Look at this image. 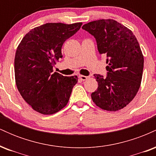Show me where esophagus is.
I'll list each match as a JSON object with an SVG mask.
<instances>
[{"label":"esophagus","instance_id":"34e87169","mask_svg":"<svg viewBox=\"0 0 156 156\" xmlns=\"http://www.w3.org/2000/svg\"><path fill=\"white\" fill-rule=\"evenodd\" d=\"M79 78L81 80H86L88 79L89 77L88 76H80Z\"/></svg>","mask_w":156,"mask_h":156}]
</instances>
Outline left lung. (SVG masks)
<instances>
[{
	"label": "left lung",
	"instance_id": "left-lung-1",
	"mask_svg": "<svg viewBox=\"0 0 156 156\" xmlns=\"http://www.w3.org/2000/svg\"><path fill=\"white\" fill-rule=\"evenodd\" d=\"M82 28L94 36L100 54L106 55L105 77L94 74L98 83L91 94L102 109L116 112L126 106L139 91L144 68V56L133 32L114 20H99Z\"/></svg>",
	"mask_w": 156,
	"mask_h": 156
}]
</instances>
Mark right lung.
Returning <instances> with one entry per match:
<instances>
[{"label":"right lung","mask_w":156,"mask_h":156,"mask_svg":"<svg viewBox=\"0 0 156 156\" xmlns=\"http://www.w3.org/2000/svg\"><path fill=\"white\" fill-rule=\"evenodd\" d=\"M81 26L82 23H46L31 29L19 44L15 58L16 85L36 112L53 114L67 104L78 77L53 73V67L62 58L64 42Z\"/></svg>","instance_id":"obj_1"}]
</instances>
